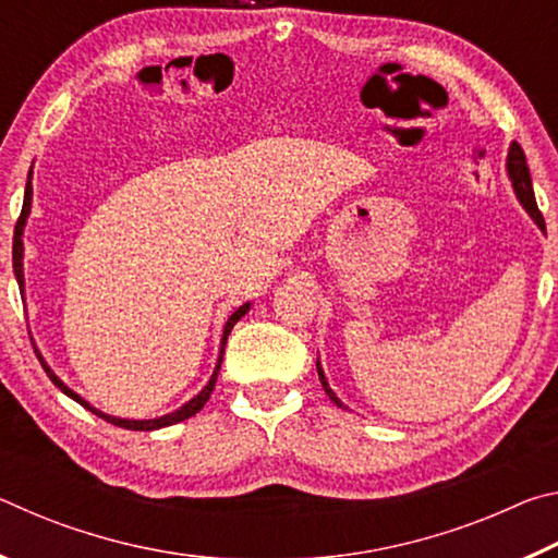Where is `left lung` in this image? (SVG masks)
<instances>
[{
    "label": "left lung",
    "instance_id": "obj_1",
    "mask_svg": "<svg viewBox=\"0 0 558 558\" xmlns=\"http://www.w3.org/2000/svg\"><path fill=\"white\" fill-rule=\"evenodd\" d=\"M507 172H509V179H512V186H514V192H517V196H519V202H522L524 209H526L529 214H532V219L544 229V216H542L539 206H536V199H534L532 174H529L524 149L519 147L517 143H512V147H509V155H507ZM317 374H319V381H323L325 393L339 405V409H342V401H339L337 396H335V391L329 389V384H327V379H325V372H323V366H319V362H317Z\"/></svg>",
    "mask_w": 558,
    "mask_h": 558
}]
</instances>
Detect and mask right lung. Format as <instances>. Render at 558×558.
I'll use <instances>...</instances> for the list:
<instances>
[{
	"mask_svg": "<svg viewBox=\"0 0 558 558\" xmlns=\"http://www.w3.org/2000/svg\"><path fill=\"white\" fill-rule=\"evenodd\" d=\"M29 209H32V172H29V182H26V189H24V206H22V214H19V221H16V226H14V243H12V260H14V276H16V282H19V288H24V268H22V258H24V243H22V231H24V221H26V216H29ZM248 302H245V305H241L239 310H235V313L229 317V323H226V327H223V339H221V352H219V364H216V369H214V374H211V379H209V384L204 386V389L194 396L192 401L189 403H184L182 409L179 411H174V413H167V415H162V418H153V421H128V418H112V415H108V413H100L98 409H93V405L88 403V401H83L78 393H73L69 386H65L59 376H56L51 369H49V364L44 362L41 359V354L36 352V356H39V362H41V366H44V372H46V376H49V379L59 386V389L65 393V396H71L73 401H78L83 409H88L90 413H96L98 418H102V421H108V423H112V426H120V428H128V430H157V428H165V426H174V423H179V421H184V418H192L194 413H199L202 409H204V403L209 401V396H211V391H214V386H216V376H219V369H221V359H223V347H226V339H229V332L233 329V325L239 323V319L248 313Z\"/></svg>",
	"mask_w": 558,
	"mask_h": 558,
	"instance_id": "right-lung-1",
	"label": "right lung"
}]
</instances>
